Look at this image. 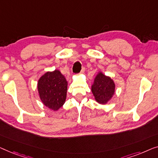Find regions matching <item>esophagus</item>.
Masks as SVG:
<instances>
[{"mask_svg":"<svg viewBox=\"0 0 158 158\" xmlns=\"http://www.w3.org/2000/svg\"><path fill=\"white\" fill-rule=\"evenodd\" d=\"M84 72H85V68L84 67H83L81 69V72H80V74H84Z\"/></svg>","mask_w":158,"mask_h":158,"instance_id":"34e87169","label":"esophagus"}]
</instances>
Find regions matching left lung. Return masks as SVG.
<instances>
[{"label":"left lung","instance_id":"8db88e82","mask_svg":"<svg viewBox=\"0 0 158 158\" xmlns=\"http://www.w3.org/2000/svg\"><path fill=\"white\" fill-rule=\"evenodd\" d=\"M92 92L95 100L99 104H104L107 103L114 94L115 84L110 77L100 72L94 78L92 85Z\"/></svg>","mask_w":158,"mask_h":158}]
</instances>
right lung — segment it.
I'll use <instances>...</instances> for the list:
<instances>
[{"label": "right lung", "instance_id": "right-lung-1", "mask_svg": "<svg viewBox=\"0 0 158 158\" xmlns=\"http://www.w3.org/2000/svg\"><path fill=\"white\" fill-rule=\"evenodd\" d=\"M68 82L59 70L45 73L38 81V92L44 105L57 111L65 103Z\"/></svg>", "mask_w": 158, "mask_h": 158}]
</instances>
